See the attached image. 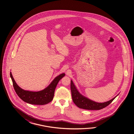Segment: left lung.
Instances as JSON below:
<instances>
[{"label":"left lung","mask_w":134,"mask_h":134,"mask_svg":"<svg viewBox=\"0 0 134 134\" xmlns=\"http://www.w3.org/2000/svg\"><path fill=\"white\" fill-rule=\"evenodd\" d=\"M70 88L72 98L74 103L80 108L86 110H99L104 108L109 105L117 96L105 103H96L88 99L80 93L72 80H71Z\"/></svg>","instance_id":"8db88e82"}]
</instances>
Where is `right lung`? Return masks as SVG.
I'll use <instances>...</instances> for the list:
<instances>
[{
  "instance_id": "1",
  "label": "right lung",
  "mask_w": 134,
  "mask_h": 134,
  "mask_svg": "<svg viewBox=\"0 0 134 134\" xmlns=\"http://www.w3.org/2000/svg\"><path fill=\"white\" fill-rule=\"evenodd\" d=\"M10 75L15 92L21 100L31 104L44 105L51 102L53 99L54 91L57 84L59 81L65 76V74H60L53 80L46 88L37 92L25 91L20 88L15 82L11 72Z\"/></svg>"
}]
</instances>
